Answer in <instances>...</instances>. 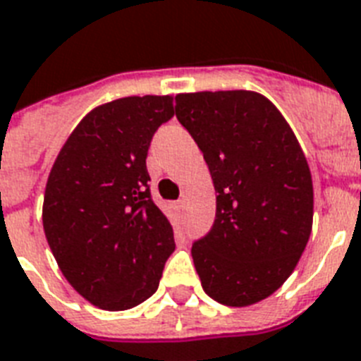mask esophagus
<instances>
[{
    "instance_id": "obj_1",
    "label": "esophagus",
    "mask_w": 361,
    "mask_h": 361,
    "mask_svg": "<svg viewBox=\"0 0 361 361\" xmlns=\"http://www.w3.org/2000/svg\"><path fill=\"white\" fill-rule=\"evenodd\" d=\"M175 209H177L178 212H183V210H184V201H183V199H180V201H177V203H175Z\"/></svg>"
}]
</instances>
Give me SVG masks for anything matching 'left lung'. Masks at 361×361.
Instances as JSON below:
<instances>
[{"instance_id":"left-lung-1","label":"left lung","mask_w":361,"mask_h":361,"mask_svg":"<svg viewBox=\"0 0 361 361\" xmlns=\"http://www.w3.org/2000/svg\"><path fill=\"white\" fill-rule=\"evenodd\" d=\"M175 102L218 194L214 226L192 246L203 290L231 307L257 304L287 281L310 240L313 180L304 151L261 93H180Z\"/></svg>"}]
</instances>
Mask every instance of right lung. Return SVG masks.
Returning a JSON list of instances; mask_svg holds the SVG:
<instances>
[{"label": "right lung", "instance_id": "right-lung-1", "mask_svg": "<svg viewBox=\"0 0 361 361\" xmlns=\"http://www.w3.org/2000/svg\"><path fill=\"white\" fill-rule=\"evenodd\" d=\"M171 117L169 94L102 104L78 123L48 175V246L66 281L100 310H130L154 295L175 250L145 164L152 135Z\"/></svg>", "mask_w": 361, "mask_h": 361}]
</instances>
